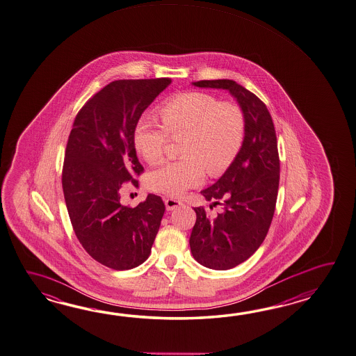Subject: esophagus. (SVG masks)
I'll list each match as a JSON object with an SVG mask.
<instances>
[{"instance_id": "obj_1", "label": "esophagus", "mask_w": 356, "mask_h": 356, "mask_svg": "<svg viewBox=\"0 0 356 356\" xmlns=\"http://www.w3.org/2000/svg\"><path fill=\"white\" fill-rule=\"evenodd\" d=\"M165 204H166L167 211H174L176 208L184 206L181 200H176L174 197H167V199H165Z\"/></svg>"}]
</instances>
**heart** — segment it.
I'll return each instance as SVG.
<instances>
[{
    "label": "heart",
    "mask_w": 356,
    "mask_h": 356,
    "mask_svg": "<svg viewBox=\"0 0 356 356\" xmlns=\"http://www.w3.org/2000/svg\"><path fill=\"white\" fill-rule=\"evenodd\" d=\"M162 125L144 115L135 127L133 140L136 152L149 163L163 157L168 135L184 134L181 154L150 171L147 182L153 191L181 195L197 186L208 174L216 176L236 159L245 136V118L235 103L221 102L203 92L176 95L159 107Z\"/></svg>",
    "instance_id": "obj_1"
}]
</instances>
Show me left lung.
<instances>
[{
	"mask_svg": "<svg viewBox=\"0 0 356 356\" xmlns=\"http://www.w3.org/2000/svg\"><path fill=\"white\" fill-rule=\"evenodd\" d=\"M193 84L229 90L245 118V136L236 159L218 181L202 191L222 212L211 218L204 207L194 208L197 221L190 235L194 259L207 268L225 270L250 258L268 234L280 184L276 130L267 106L236 81Z\"/></svg>",
	"mask_w": 356,
	"mask_h": 356,
	"instance_id": "left-lung-1",
	"label": "left lung"
}]
</instances>
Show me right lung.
I'll list each match as a JSON object with an SVG mask.
<instances>
[{
  "instance_id": "right-lung-1",
  "label": "right lung",
  "mask_w": 356,
  "mask_h": 356,
  "mask_svg": "<svg viewBox=\"0 0 356 356\" xmlns=\"http://www.w3.org/2000/svg\"><path fill=\"white\" fill-rule=\"evenodd\" d=\"M171 84L170 78L115 80L88 101L74 120L65 152L63 190L72 229L95 261L116 270L149 257L165 203L148 194L138 206H122L124 182L138 186L143 168L135 150V127L143 112Z\"/></svg>"
}]
</instances>
